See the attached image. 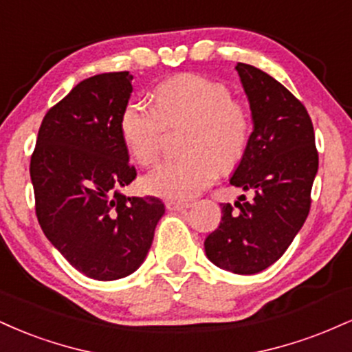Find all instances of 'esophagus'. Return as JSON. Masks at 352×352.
<instances>
[{
	"label": "esophagus",
	"instance_id": "34e87169",
	"mask_svg": "<svg viewBox=\"0 0 352 352\" xmlns=\"http://www.w3.org/2000/svg\"><path fill=\"white\" fill-rule=\"evenodd\" d=\"M165 207H167L168 210H173V212H179V210H185L190 207L188 201H177V200H167L165 201Z\"/></svg>",
	"mask_w": 352,
	"mask_h": 352
}]
</instances>
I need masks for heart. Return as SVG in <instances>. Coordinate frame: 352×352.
<instances>
[{"mask_svg": "<svg viewBox=\"0 0 352 352\" xmlns=\"http://www.w3.org/2000/svg\"><path fill=\"white\" fill-rule=\"evenodd\" d=\"M188 124L182 151L142 180L144 190L160 199L184 201L197 197L243 160L252 140L248 104L232 98L227 84L201 74H179L153 91V107L131 100L120 114V135L132 159L151 167L159 159L164 125Z\"/></svg>", "mask_w": 352, "mask_h": 352, "instance_id": "b5f03b06", "label": "heart"}]
</instances>
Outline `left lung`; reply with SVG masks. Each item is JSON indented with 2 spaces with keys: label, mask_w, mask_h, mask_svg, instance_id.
Wrapping results in <instances>:
<instances>
[{
  "label": "left lung",
  "mask_w": 352,
  "mask_h": 352,
  "mask_svg": "<svg viewBox=\"0 0 352 352\" xmlns=\"http://www.w3.org/2000/svg\"><path fill=\"white\" fill-rule=\"evenodd\" d=\"M248 96L253 132L230 185L253 190L221 205V221L205 238L208 260L238 274L263 272L288 250L311 208L318 172L314 131L306 107L258 67L236 64Z\"/></svg>",
  "instance_id": "1"
}]
</instances>
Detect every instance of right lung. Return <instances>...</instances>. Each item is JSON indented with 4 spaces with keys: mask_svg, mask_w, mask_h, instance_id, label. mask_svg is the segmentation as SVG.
<instances>
[{
    "mask_svg": "<svg viewBox=\"0 0 352 352\" xmlns=\"http://www.w3.org/2000/svg\"><path fill=\"white\" fill-rule=\"evenodd\" d=\"M134 76L80 80L44 116L31 155L36 217L44 235L89 278L112 281L144 263L165 213L155 197H125L135 179L120 135Z\"/></svg>",
    "mask_w": 352,
    "mask_h": 352,
    "instance_id": "1",
    "label": "right lung"
}]
</instances>
